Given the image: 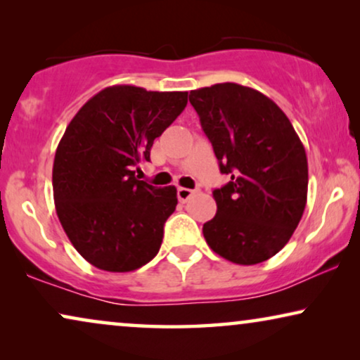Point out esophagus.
<instances>
[{
  "instance_id": "esophagus-1",
  "label": "esophagus",
  "mask_w": 360,
  "mask_h": 360,
  "mask_svg": "<svg viewBox=\"0 0 360 360\" xmlns=\"http://www.w3.org/2000/svg\"><path fill=\"white\" fill-rule=\"evenodd\" d=\"M196 191H198V190L181 188V186H180V188L176 190V196H179V200L181 201V203H185V201H188V200L191 198V196H193V195L196 193Z\"/></svg>"
}]
</instances>
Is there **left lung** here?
Wrapping results in <instances>:
<instances>
[{
  "instance_id": "left-lung-1",
  "label": "left lung",
  "mask_w": 360,
  "mask_h": 360,
  "mask_svg": "<svg viewBox=\"0 0 360 360\" xmlns=\"http://www.w3.org/2000/svg\"><path fill=\"white\" fill-rule=\"evenodd\" d=\"M221 174L213 190L216 216L203 224L206 243L221 257L254 265L283 249L302 219L308 193L307 152L275 103L238 83L190 91Z\"/></svg>"
}]
</instances>
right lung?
Masks as SVG:
<instances>
[{
  "mask_svg": "<svg viewBox=\"0 0 360 360\" xmlns=\"http://www.w3.org/2000/svg\"><path fill=\"white\" fill-rule=\"evenodd\" d=\"M186 91L108 86L80 108L58 142L52 186L73 248L108 272H131L159 252L179 203L175 186L136 179L150 147L186 106Z\"/></svg>",
  "mask_w": 360,
  "mask_h": 360,
  "instance_id": "right-lung-1",
  "label": "right lung"
}]
</instances>
